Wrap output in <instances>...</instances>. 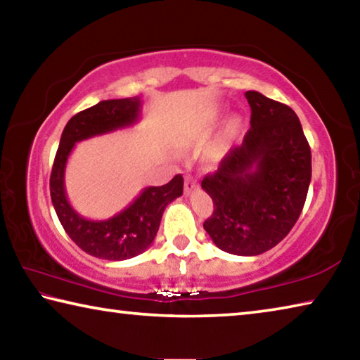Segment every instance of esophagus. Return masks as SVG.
Returning a JSON list of instances; mask_svg holds the SVG:
<instances>
[{
  "label": "esophagus",
  "instance_id": "obj_1",
  "mask_svg": "<svg viewBox=\"0 0 360 360\" xmlns=\"http://www.w3.org/2000/svg\"><path fill=\"white\" fill-rule=\"evenodd\" d=\"M193 188H197V179H195L192 174H186V178H184V192L188 195V193L193 191Z\"/></svg>",
  "mask_w": 360,
  "mask_h": 360
}]
</instances>
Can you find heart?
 <instances>
[{
    "label": "heart",
    "mask_w": 360,
    "mask_h": 360,
    "mask_svg": "<svg viewBox=\"0 0 360 360\" xmlns=\"http://www.w3.org/2000/svg\"><path fill=\"white\" fill-rule=\"evenodd\" d=\"M235 125H236L235 122H231V124H230V129H235Z\"/></svg>",
    "instance_id": "obj_1"
}]
</instances>
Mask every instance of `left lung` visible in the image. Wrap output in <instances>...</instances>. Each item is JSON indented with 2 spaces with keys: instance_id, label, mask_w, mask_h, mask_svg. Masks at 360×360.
I'll use <instances>...</instances> for the list:
<instances>
[{
  "instance_id": "1",
  "label": "left lung",
  "mask_w": 360,
  "mask_h": 360,
  "mask_svg": "<svg viewBox=\"0 0 360 360\" xmlns=\"http://www.w3.org/2000/svg\"><path fill=\"white\" fill-rule=\"evenodd\" d=\"M245 96L251 129L202 181L214 203L203 227L222 251L259 255L275 248L300 216L311 182V150L289 106L255 90Z\"/></svg>"
}]
</instances>
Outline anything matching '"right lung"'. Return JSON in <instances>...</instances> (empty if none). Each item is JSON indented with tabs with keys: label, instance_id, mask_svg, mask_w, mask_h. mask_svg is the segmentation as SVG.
Wrapping results in <instances>:
<instances>
[{
	"label": "right lung",
	"instance_id": "1",
	"mask_svg": "<svg viewBox=\"0 0 360 360\" xmlns=\"http://www.w3.org/2000/svg\"><path fill=\"white\" fill-rule=\"evenodd\" d=\"M141 106L138 96L100 101L72 115L60 138L51 174L52 205L70 238L94 257L119 262L143 254L155 238L163 211L182 195L184 179L176 174L165 186L143 188L133 203L105 221L85 219L68 202L65 168L75 144L135 125L141 115Z\"/></svg>",
	"mask_w": 360,
	"mask_h": 360
}]
</instances>
